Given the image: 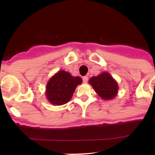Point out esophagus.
I'll use <instances>...</instances> for the list:
<instances>
[{
	"instance_id": "34e87169",
	"label": "esophagus",
	"mask_w": 155,
	"mask_h": 155,
	"mask_svg": "<svg viewBox=\"0 0 155 155\" xmlns=\"http://www.w3.org/2000/svg\"><path fill=\"white\" fill-rule=\"evenodd\" d=\"M82 80H83V82H85V83H86V82H87V80H88V77H87V76H83V77H82Z\"/></svg>"
}]
</instances>
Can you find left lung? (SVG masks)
Wrapping results in <instances>:
<instances>
[{"label":"left lung","mask_w":155,"mask_h":155,"mask_svg":"<svg viewBox=\"0 0 155 155\" xmlns=\"http://www.w3.org/2000/svg\"><path fill=\"white\" fill-rule=\"evenodd\" d=\"M88 82L100 97L104 101L114 99L118 93V82L108 72L92 76Z\"/></svg>","instance_id":"obj_1"}]
</instances>
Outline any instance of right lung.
Returning <instances> with one entry per match:
<instances>
[{
  "label": "right lung",
  "mask_w": 155,
  "mask_h": 155,
  "mask_svg": "<svg viewBox=\"0 0 155 155\" xmlns=\"http://www.w3.org/2000/svg\"><path fill=\"white\" fill-rule=\"evenodd\" d=\"M82 82V79L79 76H73L69 72L59 70L48 81L45 92L46 98L52 105H64L70 101L76 87Z\"/></svg>",
  "instance_id": "1"
}]
</instances>
